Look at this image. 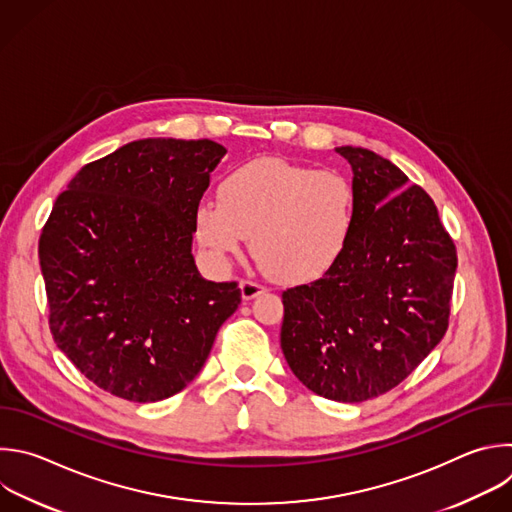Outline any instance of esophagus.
Listing matches in <instances>:
<instances>
[{
  "mask_svg": "<svg viewBox=\"0 0 512 512\" xmlns=\"http://www.w3.org/2000/svg\"><path fill=\"white\" fill-rule=\"evenodd\" d=\"M239 287H241L243 299H253V297H257V295H261L265 291V287L261 283L251 281V279H241Z\"/></svg>",
  "mask_w": 512,
  "mask_h": 512,
  "instance_id": "34e87169",
  "label": "esophagus"
}]
</instances>
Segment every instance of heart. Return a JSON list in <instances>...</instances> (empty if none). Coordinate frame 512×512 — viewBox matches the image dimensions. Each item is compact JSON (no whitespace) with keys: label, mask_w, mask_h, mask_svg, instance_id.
<instances>
[{"label":"heart","mask_w":512,"mask_h":512,"mask_svg":"<svg viewBox=\"0 0 512 512\" xmlns=\"http://www.w3.org/2000/svg\"><path fill=\"white\" fill-rule=\"evenodd\" d=\"M221 201L195 213L201 245L219 261L251 251L283 283H311L348 251L358 223V195L348 177L283 158H257L225 177Z\"/></svg>","instance_id":"obj_1"}]
</instances>
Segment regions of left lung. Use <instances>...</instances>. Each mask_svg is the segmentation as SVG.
Masks as SVG:
<instances>
[{"label": "left lung", "mask_w": 512, "mask_h": 512, "mask_svg": "<svg viewBox=\"0 0 512 512\" xmlns=\"http://www.w3.org/2000/svg\"><path fill=\"white\" fill-rule=\"evenodd\" d=\"M354 170L358 223L339 263L283 291L281 350L299 382L358 404L402 384L448 329L456 245L434 201L388 158L335 148Z\"/></svg>", "instance_id": "1"}]
</instances>
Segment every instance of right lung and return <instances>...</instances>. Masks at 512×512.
<instances>
[{"mask_svg":"<svg viewBox=\"0 0 512 512\" xmlns=\"http://www.w3.org/2000/svg\"><path fill=\"white\" fill-rule=\"evenodd\" d=\"M225 146L144 138L84 164L40 235V267L56 346L92 384L128 402L187 388L223 321L237 281L201 277L195 213Z\"/></svg>","mask_w":512,"mask_h":512,"instance_id":"1","label":"right lung"}]
</instances>
